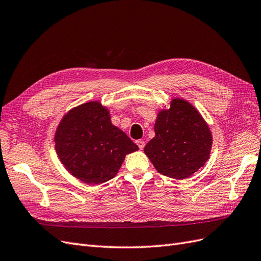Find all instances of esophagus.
Instances as JSON below:
<instances>
[{
	"mask_svg": "<svg viewBox=\"0 0 261 261\" xmlns=\"http://www.w3.org/2000/svg\"><path fill=\"white\" fill-rule=\"evenodd\" d=\"M136 144H137V146L139 147L140 150L144 149V147H145V141H144L143 139H138V140L136 141Z\"/></svg>",
	"mask_w": 261,
	"mask_h": 261,
	"instance_id": "esophagus-1",
	"label": "esophagus"
}]
</instances>
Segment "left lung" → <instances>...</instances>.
I'll return each mask as SVG.
<instances>
[{
	"mask_svg": "<svg viewBox=\"0 0 261 261\" xmlns=\"http://www.w3.org/2000/svg\"><path fill=\"white\" fill-rule=\"evenodd\" d=\"M155 136L144 151L161 174L184 179L203 167L210 156L212 134L206 121L188 101L175 98L156 115Z\"/></svg>",
	"mask_w": 261,
	"mask_h": 261,
	"instance_id": "1",
	"label": "left lung"
}]
</instances>
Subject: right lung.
<instances>
[{
  "label": "right lung",
  "instance_id": "add662e5",
  "mask_svg": "<svg viewBox=\"0 0 261 261\" xmlns=\"http://www.w3.org/2000/svg\"><path fill=\"white\" fill-rule=\"evenodd\" d=\"M54 143L64 168L89 185L113 178L125 155L139 149L112 124L110 111L100 101L86 102L69 110L58 125Z\"/></svg>",
  "mask_w": 261,
  "mask_h": 261
}]
</instances>
